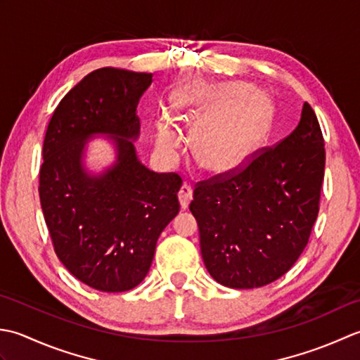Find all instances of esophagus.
Masks as SVG:
<instances>
[{
  "label": "esophagus",
  "mask_w": 360,
  "mask_h": 360,
  "mask_svg": "<svg viewBox=\"0 0 360 360\" xmlns=\"http://www.w3.org/2000/svg\"><path fill=\"white\" fill-rule=\"evenodd\" d=\"M193 200V188L189 185H183L179 191V202H180V207L183 210L188 208V205Z\"/></svg>",
  "instance_id": "esophagus-1"
}]
</instances>
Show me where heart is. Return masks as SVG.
<instances>
[{
    "label": "heart",
    "instance_id": "heart-1",
    "mask_svg": "<svg viewBox=\"0 0 360 360\" xmlns=\"http://www.w3.org/2000/svg\"><path fill=\"white\" fill-rule=\"evenodd\" d=\"M194 86L193 98L181 96L175 107H185L191 101L197 107L186 110L185 115L174 116L175 121L191 127V158L195 166L208 172L236 169L253 155L266 134L269 115L266 102L252 94H239L208 110L233 93V85L205 80ZM180 144L177 131L169 124L161 122L157 135L158 149L174 155Z\"/></svg>",
    "mask_w": 360,
    "mask_h": 360
}]
</instances>
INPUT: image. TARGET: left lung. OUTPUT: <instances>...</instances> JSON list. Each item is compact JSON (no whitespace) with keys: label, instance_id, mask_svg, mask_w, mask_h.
<instances>
[{"label":"left lung","instance_id":"8db88e82","mask_svg":"<svg viewBox=\"0 0 360 360\" xmlns=\"http://www.w3.org/2000/svg\"><path fill=\"white\" fill-rule=\"evenodd\" d=\"M325 157L319 120L304 102L290 135L197 183L189 210L205 267L217 283L255 289L289 272L319 216Z\"/></svg>","mask_w":360,"mask_h":360}]
</instances>
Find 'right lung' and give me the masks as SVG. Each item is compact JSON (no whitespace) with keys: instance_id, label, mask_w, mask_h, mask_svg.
Masks as SVG:
<instances>
[{"instance_id":"1","label":"right lung","mask_w":360,"mask_h":360,"mask_svg":"<svg viewBox=\"0 0 360 360\" xmlns=\"http://www.w3.org/2000/svg\"><path fill=\"white\" fill-rule=\"evenodd\" d=\"M150 72L99 68L58 102L43 141L39 194L54 252L79 281L101 292H126L148 275L161 231L179 214V174L139 163L135 107ZM108 133L119 163L99 178L79 166L84 139Z\"/></svg>"}]
</instances>
